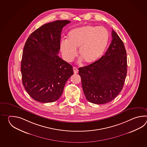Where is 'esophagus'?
I'll return each mask as SVG.
<instances>
[{
	"label": "esophagus",
	"instance_id": "1",
	"mask_svg": "<svg viewBox=\"0 0 147 147\" xmlns=\"http://www.w3.org/2000/svg\"><path fill=\"white\" fill-rule=\"evenodd\" d=\"M73 70H74V74H78V69H77L76 67H73Z\"/></svg>",
	"mask_w": 147,
	"mask_h": 147
}]
</instances>
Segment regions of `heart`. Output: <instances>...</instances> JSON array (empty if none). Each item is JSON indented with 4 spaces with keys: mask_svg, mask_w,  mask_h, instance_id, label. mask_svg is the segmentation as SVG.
I'll use <instances>...</instances> for the list:
<instances>
[{
    "mask_svg": "<svg viewBox=\"0 0 147 147\" xmlns=\"http://www.w3.org/2000/svg\"><path fill=\"white\" fill-rule=\"evenodd\" d=\"M109 38V34L103 27L86 25L69 31L67 40L60 42V48L64 59L71 61L79 55L87 65L92 64L103 55Z\"/></svg>",
    "mask_w": 147,
    "mask_h": 147,
    "instance_id": "b5f03b06",
    "label": "heart"
}]
</instances>
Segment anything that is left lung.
<instances>
[{
	"mask_svg": "<svg viewBox=\"0 0 147 147\" xmlns=\"http://www.w3.org/2000/svg\"><path fill=\"white\" fill-rule=\"evenodd\" d=\"M113 39L105 55L92 64L79 68L82 89L88 101L104 104L122 90L127 72L124 44L113 29Z\"/></svg>",
	"mask_w": 147,
	"mask_h": 147,
	"instance_id": "8db88e82",
	"label": "left lung"
}]
</instances>
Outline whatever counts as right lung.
Listing matches in <instances>:
<instances>
[{
  "mask_svg": "<svg viewBox=\"0 0 147 147\" xmlns=\"http://www.w3.org/2000/svg\"><path fill=\"white\" fill-rule=\"evenodd\" d=\"M70 22L56 20L42 25L31 33L25 43L21 63L22 84L37 101L58 100L74 74L72 66L58 56L62 29Z\"/></svg>",
  "mask_w": 147,
  "mask_h": 147,
  "instance_id": "right-lung-1",
  "label": "right lung"
}]
</instances>
